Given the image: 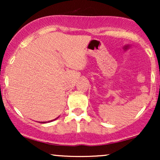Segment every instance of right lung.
<instances>
[{
    "label": "right lung",
    "mask_w": 160,
    "mask_h": 160,
    "mask_svg": "<svg viewBox=\"0 0 160 160\" xmlns=\"http://www.w3.org/2000/svg\"><path fill=\"white\" fill-rule=\"evenodd\" d=\"M58 117H57V118H56V119H55V120H51V121H53V120H56V119H58ZM51 121H49V122H51ZM45 122H41V123H45Z\"/></svg>",
    "instance_id": "right-lung-1"
}]
</instances>
